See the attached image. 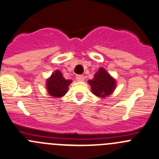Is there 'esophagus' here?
<instances>
[{"label": "esophagus", "mask_w": 159, "mask_h": 159, "mask_svg": "<svg viewBox=\"0 0 159 159\" xmlns=\"http://www.w3.org/2000/svg\"><path fill=\"white\" fill-rule=\"evenodd\" d=\"M76 78V80L79 82H82L84 80V76H83V75H77Z\"/></svg>", "instance_id": "obj_1"}]
</instances>
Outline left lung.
<instances>
[{"instance_id": "left-lung-1", "label": "left lung", "mask_w": 159, "mask_h": 159, "mask_svg": "<svg viewBox=\"0 0 159 159\" xmlns=\"http://www.w3.org/2000/svg\"><path fill=\"white\" fill-rule=\"evenodd\" d=\"M93 93L100 98H105L115 90L117 82L103 67H100L94 74L93 80L88 81Z\"/></svg>"}]
</instances>
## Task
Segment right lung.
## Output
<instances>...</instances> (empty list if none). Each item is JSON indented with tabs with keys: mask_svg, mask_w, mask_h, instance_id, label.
Wrapping results in <instances>:
<instances>
[{
	"mask_svg": "<svg viewBox=\"0 0 159 159\" xmlns=\"http://www.w3.org/2000/svg\"><path fill=\"white\" fill-rule=\"evenodd\" d=\"M72 80H66L59 70L53 72L50 77L46 80V89L48 94L55 98L62 97L68 92L69 86Z\"/></svg>",
	"mask_w": 159,
	"mask_h": 159,
	"instance_id": "1",
	"label": "right lung"
}]
</instances>
